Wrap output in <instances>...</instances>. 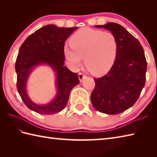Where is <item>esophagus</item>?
<instances>
[{"mask_svg":"<svg viewBox=\"0 0 157 157\" xmlns=\"http://www.w3.org/2000/svg\"><path fill=\"white\" fill-rule=\"evenodd\" d=\"M78 77H79V81L80 82H82V80H83V79L84 78H85L86 77V75L84 74V73H79V74H78Z\"/></svg>","mask_w":157,"mask_h":157,"instance_id":"esophagus-1","label":"esophagus"}]
</instances>
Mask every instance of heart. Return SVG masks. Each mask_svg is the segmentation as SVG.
I'll list each match as a JSON object with an SVG mask.
<instances>
[{"instance_id":"heart-1","label":"heart","mask_w":157,"mask_h":157,"mask_svg":"<svg viewBox=\"0 0 157 157\" xmlns=\"http://www.w3.org/2000/svg\"><path fill=\"white\" fill-rule=\"evenodd\" d=\"M65 55L73 65L79 67L84 57L86 68L96 75L102 74L111 67L118 52V42L114 34L100 29L83 28L70 38Z\"/></svg>"}]
</instances>
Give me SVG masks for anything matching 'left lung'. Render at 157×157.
<instances>
[{
    "mask_svg": "<svg viewBox=\"0 0 157 157\" xmlns=\"http://www.w3.org/2000/svg\"><path fill=\"white\" fill-rule=\"evenodd\" d=\"M112 32L118 42L114 64L102 78H94L92 104L98 111L116 115L126 111L138 99L146 82L147 62L137 38L116 23L96 25Z\"/></svg>",
    "mask_w": 157,
    "mask_h": 157,
    "instance_id": "obj_1",
    "label": "left lung"
}]
</instances>
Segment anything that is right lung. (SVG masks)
I'll return each instance as SVG.
<instances>
[{"label":"right lung","instance_id":"1","mask_svg":"<svg viewBox=\"0 0 157 157\" xmlns=\"http://www.w3.org/2000/svg\"><path fill=\"white\" fill-rule=\"evenodd\" d=\"M78 28H59L47 25L40 28L26 38L19 48L15 62L17 89L28 107L42 115L57 113L67 104L70 92L79 83L78 75L63 66L64 45L66 39ZM46 63L57 73L58 92L52 102L46 105L33 103L26 93V82L34 66Z\"/></svg>","mask_w":157,"mask_h":157}]
</instances>
